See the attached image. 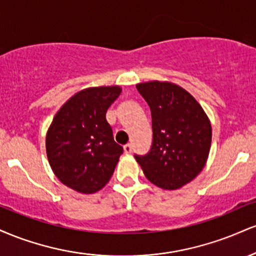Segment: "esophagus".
Here are the masks:
<instances>
[{
	"label": "esophagus",
	"mask_w": 256,
	"mask_h": 256,
	"mask_svg": "<svg viewBox=\"0 0 256 256\" xmlns=\"http://www.w3.org/2000/svg\"><path fill=\"white\" fill-rule=\"evenodd\" d=\"M124 152H126V154H130V152H132V146L130 143H128V144L124 146Z\"/></svg>",
	"instance_id": "1"
}]
</instances>
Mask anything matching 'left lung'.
Listing matches in <instances>:
<instances>
[{
  "label": "left lung",
  "mask_w": 256,
  "mask_h": 256,
  "mask_svg": "<svg viewBox=\"0 0 256 256\" xmlns=\"http://www.w3.org/2000/svg\"><path fill=\"white\" fill-rule=\"evenodd\" d=\"M136 88L150 108L152 143L146 155L134 158L152 184L178 189L204 167L212 126L198 102L183 88L167 82H148Z\"/></svg>",
  "instance_id": "left-lung-1"
}]
</instances>
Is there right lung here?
<instances>
[{
    "label": "right lung",
    "mask_w": 256,
    "mask_h": 256,
    "mask_svg": "<svg viewBox=\"0 0 256 256\" xmlns=\"http://www.w3.org/2000/svg\"><path fill=\"white\" fill-rule=\"evenodd\" d=\"M120 92L119 86L82 90L52 119L46 143L49 164L61 183L76 192L92 194L102 189L124 152L106 119Z\"/></svg>",
    "instance_id": "1"
}]
</instances>
